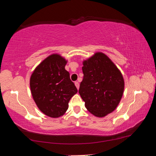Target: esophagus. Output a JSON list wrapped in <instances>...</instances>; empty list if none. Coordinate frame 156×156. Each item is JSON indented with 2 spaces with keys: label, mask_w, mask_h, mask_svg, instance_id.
<instances>
[{
  "label": "esophagus",
  "mask_w": 156,
  "mask_h": 156,
  "mask_svg": "<svg viewBox=\"0 0 156 156\" xmlns=\"http://www.w3.org/2000/svg\"><path fill=\"white\" fill-rule=\"evenodd\" d=\"M75 85L76 87V88L78 89H79V87H80V84H79L78 82H75Z\"/></svg>",
  "instance_id": "34e87169"
}]
</instances>
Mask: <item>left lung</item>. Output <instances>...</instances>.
<instances>
[{
	"mask_svg": "<svg viewBox=\"0 0 156 156\" xmlns=\"http://www.w3.org/2000/svg\"><path fill=\"white\" fill-rule=\"evenodd\" d=\"M83 80L79 94L89 112L104 117L115 109L122 98L125 82L120 70L103 53L83 61Z\"/></svg>",
	"mask_w": 156,
	"mask_h": 156,
	"instance_id": "obj_1",
	"label": "left lung"
}]
</instances>
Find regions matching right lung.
I'll use <instances>...</instances> for the list:
<instances>
[{"mask_svg": "<svg viewBox=\"0 0 156 156\" xmlns=\"http://www.w3.org/2000/svg\"><path fill=\"white\" fill-rule=\"evenodd\" d=\"M67 60L58 54L50 55L31 76L30 89L37 107L44 114L58 118L66 112L69 102L78 92L65 70Z\"/></svg>", "mask_w": 156, "mask_h": 156, "instance_id": "1", "label": "right lung"}]
</instances>
